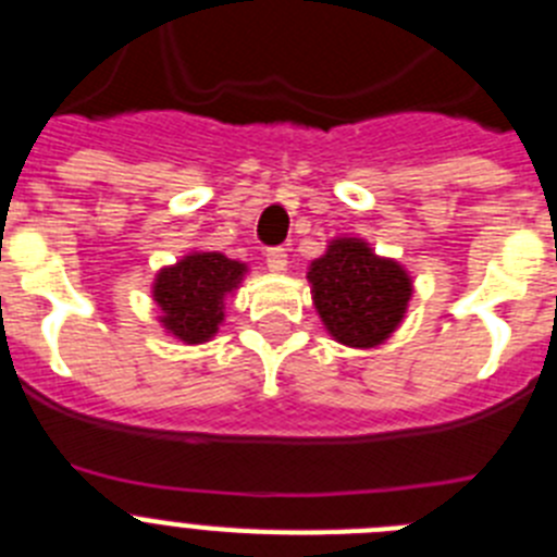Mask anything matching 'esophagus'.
<instances>
[{
    "mask_svg": "<svg viewBox=\"0 0 557 557\" xmlns=\"http://www.w3.org/2000/svg\"><path fill=\"white\" fill-rule=\"evenodd\" d=\"M264 256H268L264 262H268V268L273 270V273H284V270H287V250L284 248H270Z\"/></svg>",
    "mask_w": 557,
    "mask_h": 557,
    "instance_id": "1",
    "label": "esophagus"
}]
</instances>
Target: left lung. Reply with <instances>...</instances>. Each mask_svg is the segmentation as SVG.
I'll return each instance as SVG.
<instances>
[{
    "label": "left lung",
    "instance_id": "8db88e82",
    "mask_svg": "<svg viewBox=\"0 0 557 557\" xmlns=\"http://www.w3.org/2000/svg\"><path fill=\"white\" fill-rule=\"evenodd\" d=\"M314 312L329 337L348 348L382 346L393 337L412 298V275L379 256L362 236H334L307 268Z\"/></svg>",
    "mask_w": 557,
    "mask_h": 557
}]
</instances>
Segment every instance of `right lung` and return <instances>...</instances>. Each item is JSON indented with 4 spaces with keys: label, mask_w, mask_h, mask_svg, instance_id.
Returning <instances> with one entry per match:
<instances>
[{
    "label": "right lung",
    "mask_w": 557,
    "mask_h": 557,
    "mask_svg": "<svg viewBox=\"0 0 557 557\" xmlns=\"http://www.w3.org/2000/svg\"><path fill=\"white\" fill-rule=\"evenodd\" d=\"M248 264L220 250H189L175 264H164L152 278L159 323L184 346L209 343L225 321L228 295L243 287Z\"/></svg>",
    "instance_id": "1"
}]
</instances>
